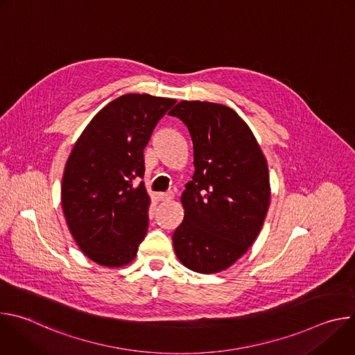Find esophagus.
<instances>
[{
  "label": "esophagus",
  "mask_w": 355,
  "mask_h": 355,
  "mask_svg": "<svg viewBox=\"0 0 355 355\" xmlns=\"http://www.w3.org/2000/svg\"><path fill=\"white\" fill-rule=\"evenodd\" d=\"M173 198H174V193H173V192H160V193H159V199L163 200V202L171 200Z\"/></svg>",
  "instance_id": "1"
}]
</instances>
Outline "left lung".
<instances>
[{
	"mask_svg": "<svg viewBox=\"0 0 355 355\" xmlns=\"http://www.w3.org/2000/svg\"><path fill=\"white\" fill-rule=\"evenodd\" d=\"M170 116L189 130L195 167L181 196L185 214L173 234L175 254L195 272H219L263 227L271 196L267 160L247 123L226 105L181 101Z\"/></svg>",
	"mask_w": 355,
	"mask_h": 355,
	"instance_id": "left-lung-1",
	"label": "left lung"
}]
</instances>
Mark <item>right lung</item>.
<instances>
[{
	"mask_svg": "<svg viewBox=\"0 0 355 355\" xmlns=\"http://www.w3.org/2000/svg\"><path fill=\"white\" fill-rule=\"evenodd\" d=\"M177 103L126 94L101 110L76 141L62 182L67 226L84 254L122 267L135 257L148 227L150 198L143 150L157 122Z\"/></svg>",
	"mask_w": 355,
	"mask_h": 355,
	"instance_id": "add662e5",
	"label": "right lung"
}]
</instances>
